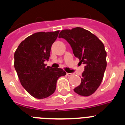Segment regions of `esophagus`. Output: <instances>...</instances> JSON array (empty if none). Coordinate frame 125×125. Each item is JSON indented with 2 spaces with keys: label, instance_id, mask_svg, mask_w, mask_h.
<instances>
[{
  "label": "esophagus",
  "instance_id": "34e87169",
  "mask_svg": "<svg viewBox=\"0 0 125 125\" xmlns=\"http://www.w3.org/2000/svg\"><path fill=\"white\" fill-rule=\"evenodd\" d=\"M72 74H73L72 73H67V76H71Z\"/></svg>",
  "mask_w": 125,
  "mask_h": 125
}]
</instances>
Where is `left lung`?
Listing matches in <instances>:
<instances>
[{
  "instance_id": "left-lung-1",
  "label": "left lung",
  "mask_w": 125,
  "mask_h": 125,
  "mask_svg": "<svg viewBox=\"0 0 125 125\" xmlns=\"http://www.w3.org/2000/svg\"><path fill=\"white\" fill-rule=\"evenodd\" d=\"M58 38L67 41L74 55L85 65L81 83L74 91L80 96H91L100 85L106 67V52L103 43L96 35L82 27L63 29Z\"/></svg>"
}]
</instances>
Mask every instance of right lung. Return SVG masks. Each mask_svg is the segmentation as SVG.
<instances>
[{"label": "right lung", "instance_id": "1", "mask_svg": "<svg viewBox=\"0 0 125 125\" xmlns=\"http://www.w3.org/2000/svg\"><path fill=\"white\" fill-rule=\"evenodd\" d=\"M59 31L38 32L28 36L19 45L14 54V66L21 85L30 95L37 99L51 96L56 82L66 73L60 68L46 67L51 49Z\"/></svg>", "mask_w": 125, "mask_h": 125}]
</instances>
